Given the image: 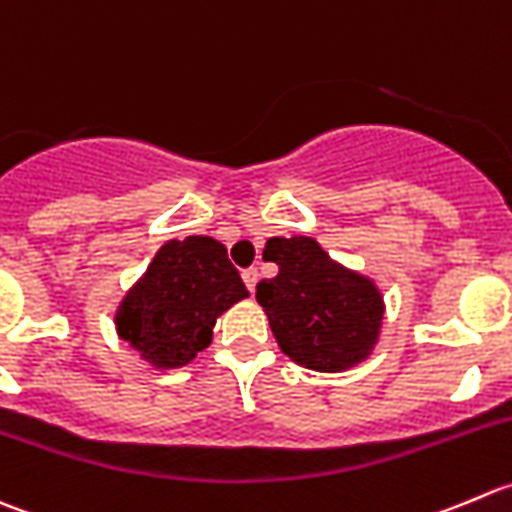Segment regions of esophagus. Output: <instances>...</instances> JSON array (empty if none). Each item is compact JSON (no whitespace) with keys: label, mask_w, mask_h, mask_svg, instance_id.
Returning a JSON list of instances; mask_svg holds the SVG:
<instances>
[{"label":"esophagus","mask_w":512,"mask_h":512,"mask_svg":"<svg viewBox=\"0 0 512 512\" xmlns=\"http://www.w3.org/2000/svg\"><path fill=\"white\" fill-rule=\"evenodd\" d=\"M241 276H244V283H246V288H249L251 293L256 291V283H258V268H246L244 273H241Z\"/></svg>","instance_id":"obj_1"}]
</instances>
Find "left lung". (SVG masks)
I'll return each mask as SVG.
<instances>
[{
	"mask_svg": "<svg viewBox=\"0 0 512 512\" xmlns=\"http://www.w3.org/2000/svg\"><path fill=\"white\" fill-rule=\"evenodd\" d=\"M263 258L278 263L256 286L278 346L301 366L336 373L376 346L383 298L373 281L331 261L308 236L268 239Z\"/></svg>",
	"mask_w": 512,
	"mask_h": 512,
	"instance_id": "obj_1",
	"label": "left lung"
}]
</instances>
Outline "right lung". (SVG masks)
Segmentation results:
<instances>
[{"label": "right lung", "mask_w": 512, "mask_h": 512, "mask_svg": "<svg viewBox=\"0 0 512 512\" xmlns=\"http://www.w3.org/2000/svg\"><path fill=\"white\" fill-rule=\"evenodd\" d=\"M249 296L224 244L209 236L169 241L116 313V328L141 358L179 368L211 343L216 318Z\"/></svg>", "instance_id": "right-lung-1"}]
</instances>
